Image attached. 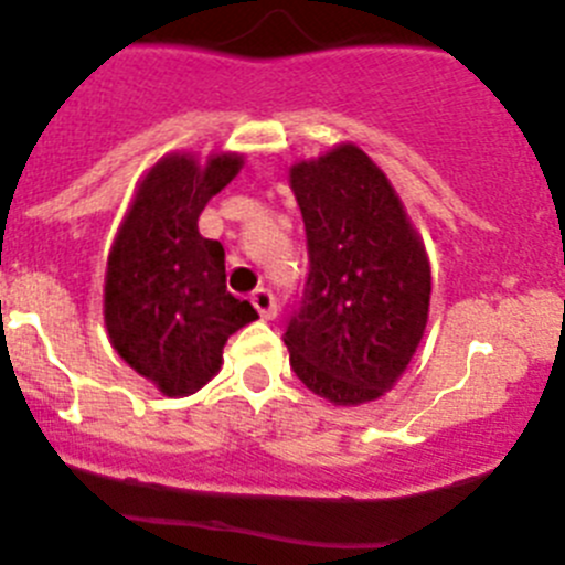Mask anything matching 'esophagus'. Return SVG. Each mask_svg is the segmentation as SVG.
I'll use <instances>...</instances> for the list:
<instances>
[{
  "label": "esophagus",
  "instance_id": "obj_1",
  "mask_svg": "<svg viewBox=\"0 0 565 565\" xmlns=\"http://www.w3.org/2000/svg\"><path fill=\"white\" fill-rule=\"evenodd\" d=\"M250 300H253V307L258 309V315H262V318H265V320L276 318V295H273V289L258 287L256 292H253Z\"/></svg>",
  "mask_w": 565,
  "mask_h": 565
}]
</instances>
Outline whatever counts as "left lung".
Returning <instances> with one entry per match:
<instances>
[{
  "label": "left lung",
  "instance_id": "left-lung-1",
  "mask_svg": "<svg viewBox=\"0 0 565 565\" xmlns=\"http://www.w3.org/2000/svg\"><path fill=\"white\" fill-rule=\"evenodd\" d=\"M309 273L284 329L295 376L337 407L407 371L429 315L426 250L393 186L354 145L292 167Z\"/></svg>",
  "mask_w": 565,
  "mask_h": 565
}]
</instances>
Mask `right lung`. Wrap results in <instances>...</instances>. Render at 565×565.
<instances>
[{
    "mask_svg": "<svg viewBox=\"0 0 565 565\" xmlns=\"http://www.w3.org/2000/svg\"><path fill=\"white\" fill-rule=\"evenodd\" d=\"M242 167L170 156L147 172L116 234L105 276V326L116 354L167 395H189L223 365V345L256 320L225 284V250L198 220Z\"/></svg>",
    "mask_w": 565,
    "mask_h": 565,
    "instance_id": "obj_1",
    "label": "right lung"
}]
</instances>
